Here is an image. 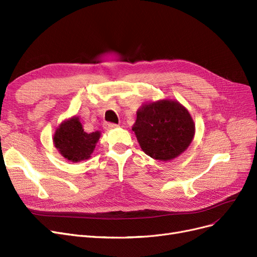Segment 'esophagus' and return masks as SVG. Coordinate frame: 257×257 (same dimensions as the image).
<instances>
[{
	"label": "esophagus",
	"mask_w": 257,
	"mask_h": 257,
	"mask_svg": "<svg viewBox=\"0 0 257 257\" xmlns=\"http://www.w3.org/2000/svg\"><path fill=\"white\" fill-rule=\"evenodd\" d=\"M103 126H104L105 130H111V129L118 127V125H116V123H112V122H105Z\"/></svg>",
	"instance_id": "esophagus-1"
}]
</instances>
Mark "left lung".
<instances>
[{
    "label": "left lung",
    "instance_id": "obj_1",
    "mask_svg": "<svg viewBox=\"0 0 257 257\" xmlns=\"http://www.w3.org/2000/svg\"><path fill=\"white\" fill-rule=\"evenodd\" d=\"M132 130L146 155L156 160L169 161L191 144L195 125L183 104L163 99L141 106Z\"/></svg>",
    "mask_w": 257,
    "mask_h": 257
}]
</instances>
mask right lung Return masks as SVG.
<instances>
[{
  "label": "right lung",
  "mask_w": 257,
  "mask_h": 257,
  "mask_svg": "<svg viewBox=\"0 0 257 257\" xmlns=\"http://www.w3.org/2000/svg\"><path fill=\"white\" fill-rule=\"evenodd\" d=\"M100 138V131L86 134L79 117L73 116L64 120L56 128L53 143L60 154L71 162L88 159Z\"/></svg>",
  "instance_id": "right-lung-1"
}]
</instances>
